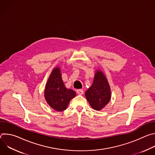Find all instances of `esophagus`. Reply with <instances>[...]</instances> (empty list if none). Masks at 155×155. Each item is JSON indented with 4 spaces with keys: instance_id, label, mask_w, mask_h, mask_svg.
<instances>
[{
    "instance_id": "esophagus-1",
    "label": "esophagus",
    "mask_w": 155,
    "mask_h": 155,
    "mask_svg": "<svg viewBox=\"0 0 155 155\" xmlns=\"http://www.w3.org/2000/svg\"><path fill=\"white\" fill-rule=\"evenodd\" d=\"M83 90H81V89H80V90H77V93L78 94H80V95H81V94H83Z\"/></svg>"
}]
</instances>
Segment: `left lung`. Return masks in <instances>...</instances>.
<instances>
[{
  "mask_svg": "<svg viewBox=\"0 0 155 155\" xmlns=\"http://www.w3.org/2000/svg\"><path fill=\"white\" fill-rule=\"evenodd\" d=\"M85 97L96 110H102L109 102L111 90L107 78L101 71H96L93 84L85 92Z\"/></svg>",
  "mask_w": 155,
  "mask_h": 155,
  "instance_id": "left-lung-1",
  "label": "left lung"
}]
</instances>
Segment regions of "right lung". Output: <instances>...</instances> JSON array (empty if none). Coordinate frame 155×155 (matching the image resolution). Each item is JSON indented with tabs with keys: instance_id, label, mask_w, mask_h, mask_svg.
Listing matches in <instances>:
<instances>
[{
	"instance_id": "1",
	"label": "right lung",
	"mask_w": 155,
	"mask_h": 155,
	"mask_svg": "<svg viewBox=\"0 0 155 155\" xmlns=\"http://www.w3.org/2000/svg\"><path fill=\"white\" fill-rule=\"evenodd\" d=\"M45 98L48 104L54 110L61 112L68 107L76 93L66 88L62 79L61 70L56 67L52 71L45 88Z\"/></svg>"
}]
</instances>
